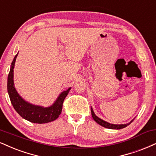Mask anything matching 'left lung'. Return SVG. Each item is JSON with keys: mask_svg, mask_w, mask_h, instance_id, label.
I'll list each match as a JSON object with an SVG mask.
<instances>
[{"mask_svg": "<svg viewBox=\"0 0 156 156\" xmlns=\"http://www.w3.org/2000/svg\"><path fill=\"white\" fill-rule=\"evenodd\" d=\"M91 115H92L93 119L94 120V121H96L98 124H99L100 126H102L105 127V128H107V129H123V128H125V127H126L127 126H129V124H130V123L134 120V119L132 120V121L129 122V123H126V124H112V123H108V122H107L105 121H104V120L99 119V117H97V116L95 115L94 112L92 107H91Z\"/></svg>", "mask_w": 156, "mask_h": 156, "instance_id": "left-lung-1", "label": "left lung"}]
</instances>
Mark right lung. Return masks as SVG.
<instances>
[{
	"label": "right lung",
	"instance_id": "right-lung-1",
	"mask_svg": "<svg viewBox=\"0 0 156 156\" xmlns=\"http://www.w3.org/2000/svg\"><path fill=\"white\" fill-rule=\"evenodd\" d=\"M17 55L18 54H16L11 65L7 82L8 94L13 107L21 117L32 123H46L54 121L61 114L63 102L71 87L61 92L55 102L49 107L44 108L27 102L19 94L14 83V68Z\"/></svg>",
	"mask_w": 156,
	"mask_h": 156
}]
</instances>
